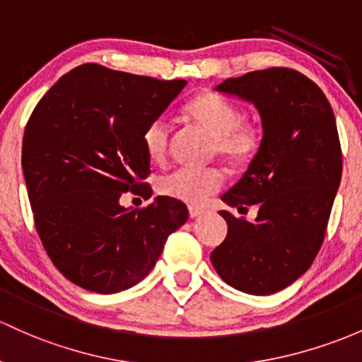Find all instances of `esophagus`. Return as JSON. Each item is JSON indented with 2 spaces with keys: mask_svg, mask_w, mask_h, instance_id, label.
Segmentation results:
<instances>
[{
  "mask_svg": "<svg viewBox=\"0 0 362 362\" xmlns=\"http://www.w3.org/2000/svg\"><path fill=\"white\" fill-rule=\"evenodd\" d=\"M188 211H189V217H192V219H195V217H198V216H202V214H204V209H200V207H188Z\"/></svg>",
  "mask_w": 362,
  "mask_h": 362,
  "instance_id": "1",
  "label": "esophagus"
}]
</instances>
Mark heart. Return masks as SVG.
I'll list each match as a JSON object with an SVG mask.
<instances>
[{
    "mask_svg": "<svg viewBox=\"0 0 362 362\" xmlns=\"http://www.w3.org/2000/svg\"><path fill=\"white\" fill-rule=\"evenodd\" d=\"M186 114L212 136L211 155L223 158L229 167L250 164L260 148V129L242 119L240 108L216 93H202L186 103ZM143 146L150 160L162 162L169 150L170 127L164 117L146 124ZM224 185V173L216 165L177 167L157 180L160 195L189 205H202Z\"/></svg>",
    "mask_w": 362,
    "mask_h": 362,
    "instance_id": "b5f03b06",
    "label": "heart"
}]
</instances>
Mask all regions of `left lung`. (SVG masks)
I'll return each mask as SVG.
<instances>
[{"mask_svg":"<svg viewBox=\"0 0 362 362\" xmlns=\"http://www.w3.org/2000/svg\"><path fill=\"white\" fill-rule=\"evenodd\" d=\"M259 108L264 136L243 177L223 200L255 221L221 211L228 236L214 248L217 274L236 290L271 295L310 267L328 228L341 180L332 105L316 83L286 67L231 77L216 88Z\"/></svg>","mask_w":362,"mask_h":362,"instance_id":"1","label":"left lung"}]
</instances>
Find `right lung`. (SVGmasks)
Returning <instances> with one entry per match:
<instances>
[{
	"instance_id": "add662e5",
	"label": "right lung",
	"mask_w": 362,
	"mask_h": 362,
	"mask_svg": "<svg viewBox=\"0 0 362 362\" xmlns=\"http://www.w3.org/2000/svg\"><path fill=\"white\" fill-rule=\"evenodd\" d=\"M186 81L84 64L65 74L30 114L22 169L37 235L69 281L117 293L153 269L170 233L188 219L181 200L126 209L124 193L151 197L143 131Z\"/></svg>"
}]
</instances>
